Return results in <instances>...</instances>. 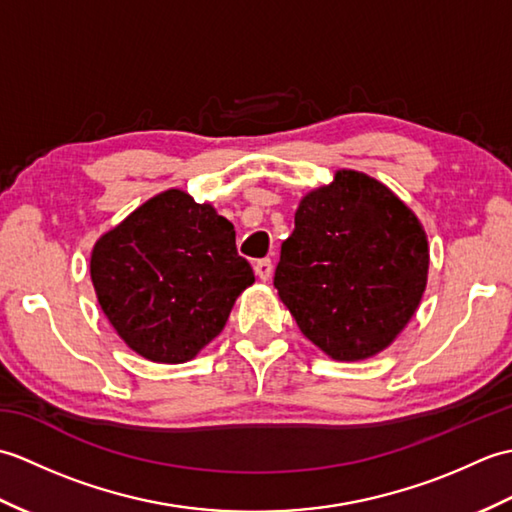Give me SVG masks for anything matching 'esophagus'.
Instances as JSON below:
<instances>
[{"label": "esophagus", "instance_id": "obj_1", "mask_svg": "<svg viewBox=\"0 0 512 512\" xmlns=\"http://www.w3.org/2000/svg\"><path fill=\"white\" fill-rule=\"evenodd\" d=\"M255 273L262 281H268L270 275H273V262H270V259H257Z\"/></svg>", "mask_w": 512, "mask_h": 512}]
</instances>
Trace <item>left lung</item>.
Listing matches in <instances>:
<instances>
[{
  "label": "left lung",
  "instance_id": "1",
  "mask_svg": "<svg viewBox=\"0 0 512 512\" xmlns=\"http://www.w3.org/2000/svg\"><path fill=\"white\" fill-rule=\"evenodd\" d=\"M429 244L383 182L341 169L299 202L275 288L306 339L334 361L383 352L416 314Z\"/></svg>",
  "mask_w": 512,
  "mask_h": 512
}]
</instances>
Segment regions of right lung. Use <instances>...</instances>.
Segmentation results:
<instances>
[{"label":"right lung","mask_w":512,"mask_h":512,"mask_svg":"<svg viewBox=\"0 0 512 512\" xmlns=\"http://www.w3.org/2000/svg\"><path fill=\"white\" fill-rule=\"evenodd\" d=\"M92 284L118 336L154 363H187L253 284L235 228L180 189L138 206L94 244Z\"/></svg>","instance_id":"right-lung-1"}]
</instances>
